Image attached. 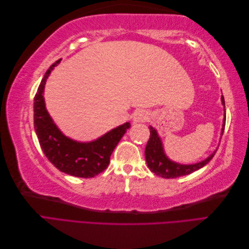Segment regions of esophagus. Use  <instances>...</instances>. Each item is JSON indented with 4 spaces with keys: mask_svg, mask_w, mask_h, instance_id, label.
Masks as SVG:
<instances>
[{
    "mask_svg": "<svg viewBox=\"0 0 249 249\" xmlns=\"http://www.w3.org/2000/svg\"><path fill=\"white\" fill-rule=\"evenodd\" d=\"M147 119H148V114L143 110L137 111L136 113H135L134 118H133L134 123H144Z\"/></svg>",
    "mask_w": 249,
    "mask_h": 249,
    "instance_id": "1",
    "label": "esophagus"
}]
</instances>
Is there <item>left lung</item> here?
<instances>
[{"instance_id": "8db88e82", "label": "left lung", "mask_w": 249, "mask_h": 249, "mask_svg": "<svg viewBox=\"0 0 249 249\" xmlns=\"http://www.w3.org/2000/svg\"><path fill=\"white\" fill-rule=\"evenodd\" d=\"M221 102H222L223 107L225 108L223 95L221 96ZM224 125H225V116L223 118L221 135L223 134V131H224ZM149 132H150V136L145 147V160L147 163V166L150 169V171L154 172L155 175L164 178H175L190 175V173L200 169L201 167L205 166L206 164H208L211 160H212V158L216 153L215 150V152L213 154H211V156H209L206 160L198 162L196 164L183 165L179 163H176L171 161L170 159H168V157L165 155L162 141H161V138L159 137V135L157 133V130L154 129L153 126H149Z\"/></svg>"}]
</instances>
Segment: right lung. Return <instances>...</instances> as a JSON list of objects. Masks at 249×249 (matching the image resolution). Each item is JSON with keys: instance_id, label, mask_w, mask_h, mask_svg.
<instances>
[{"instance_id": "add662e5", "label": "right lung", "mask_w": 249, "mask_h": 249, "mask_svg": "<svg viewBox=\"0 0 249 249\" xmlns=\"http://www.w3.org/2000/svg\"><path fill=\"white\" fill-rule=\"evenodd\" d=\"M59 62L60 60L50 66L35 94V132L44 155L56 168L73 177L93 178L108 167L111 154L131 124L125 123L90 142H78L66 137L53 122L43 97L47 79Z\"/></svg>"}]
</instances>
